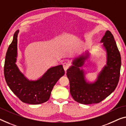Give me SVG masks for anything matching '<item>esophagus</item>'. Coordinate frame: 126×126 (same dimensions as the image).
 <instances>
[{
  "label": "esophagus",
  "instance_id": "1",
  "mask_svg": "<svg viewBox=\"0 0 126 126\" xmlns=\"http://www.w3.org/2000/svg\"><path fill=\"white\" fill-rule=\"evenodd\" d=\"M63 69H64V70L66 71V70L69 67L70 63H67V62H65L64 63H63Z\"/></svg>",
  "mask_w": 126,
  "mask_h": 126
}]
</instances>
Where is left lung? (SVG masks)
Returning a JSON list of instances; mask_svg holds the SVG:
<instances>
[{"instance_id": "obj_1", "label": "left lung", "mask_w": 126, "mask_h": 126, "mask_svg": "<svg viewBox=\"0 0 126 126\" xmlns=\"http://www.w3.org/2000/svg\"><path fill=\"white\" fill-rule=\"evenodd\" d=\"M101 42L107 52V65L94 83L85 80L84 71L80 66L84 64V57L77 58L73 66L67 70V77L70 82V92L75 101L88 104L99 103L113 92L117 87L120 77L121 57L114 38L110 31H107Z\"/></svg>"}]
</instances>
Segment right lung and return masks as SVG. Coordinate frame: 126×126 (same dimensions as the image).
Segmentation results:
<instances>
[{
  "instance_id": "add662e5",
  "label": "right lung",
  "mask_w": 126,
  "mask_h": 126,
  "mask_svg": "<svg viewBox=\"0 0 126 126\" xmlns=\"http://www.w3.org/2000/svg\"><path fill=\"white\" fill-rule=\"evenodd\" d=\"M17 30L8 48L4 66V73L8 86L15 95L25 103L36 105L47 101L58 80L65 74L62 65L48 70L41 78L30 81L19 70L16 64L17 54Z\"/></svg>"
}]
</instances>
